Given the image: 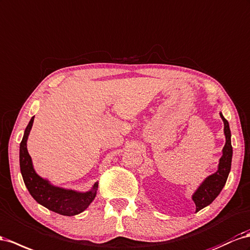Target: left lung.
I'll use <instances>...</instances> for the list:
<instances>
[{
  "label": "left lung",
  "instance_id": "obj_1",
  "mask_svg": "<svg viewBox=\"0 0 250 250\" xmlns=\"http://www.w3.org/2000/svg\"><path fill=\"white\" fill-rule=\"evenodd\" d=\"M220 117L223 120L224 123V134L226 143L223 147V150H222L223 154L220 158L218 170L202 182L201 185L198 187V189L192 194V200L195 204V212H198L201 209H203L204 207L212 203L213 200L218 197L222 189H223L228 178V174L230 172L232 159L230 128H229L227 120L223 117L222 112H220Z\"/></svg>",
  "mask_w": 250,
  "mask_h": 250
}]
</instances>
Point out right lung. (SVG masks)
Listing matches in <instances>:
<instances>
[{
  "mask_svg": "<svg viewBox=\"0 0 250 250\" xmlns=\"http://www.w3.org/2000/svg\"><path fill=\"white\" fill-rule=\"evenodd\" d=\"M33 120L35 117L31 118L27 125L20 144V168L27 189L39 204L53 212L67 217L83 212L96 198L99 183L96 182L90 190L81 192L55 186L48 180L40 177L33 168L31 157L27 150V139L30 133Z\"/></svg>",
  "mask_w": 250,
  "mask_h": 250,
  "instance_id": "obj_1",
  "label": "right lung"
}]
</instances>
